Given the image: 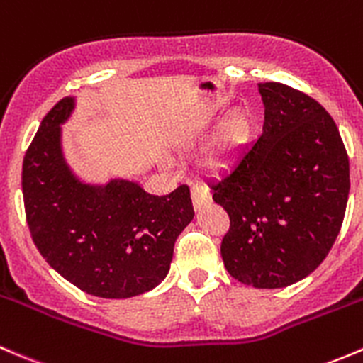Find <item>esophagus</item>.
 Wrapping results in <instances>:
<instances>
[{"label":"esophagus","instance_id":"obj_1","mask_svg":"<svg viewBox=\"0 0 363 363\" xmlns=\"http://www.w3.org/2000/svg\"><path fill=\"white\" fill-rule=\"evenodd\" d=\"M209 201H211V196H209L206 186H203V185H199V183H196V185L192 186V203H194V208L201 209V208L204 206V204H208Z\"/></svg>","mask_w":363,"mask_h":363}]
</instances>
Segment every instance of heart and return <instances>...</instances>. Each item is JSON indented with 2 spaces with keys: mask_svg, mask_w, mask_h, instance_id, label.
Returning a JSON list of instances; mask_svg holds the SVG:
<instances>
[{
  "mask_svg": "<svg viewBox=\"0 0 363 363\" xmlns=\"http://www.w3.org/2000/svg\"><path fill=\"white\" fill-rule=\"evenodd\" d=\"M250 130H252V122H250L248 113L242 110L233 111L220 125L211 155L213 166H225L245 147V143L250 138Z\"/></svg>",
  "mask_w": 363,
  "mask_h": 363,
  "instance_id": "heart-1",
  "label": "heart"
}]
</instances>
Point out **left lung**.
<instances>
[{
	"mask_svg": "<svg viewBox=\"0 0 363 363\" xmlns=\"http://www.w3.org/2000/svg\"><path fill=\"white\" fill-rule=\"evenodd\" d=\"M259 92L262 134L211 189L230 218L220 248L229 274L255 289H283L330 252L348 203L350 160L318 101L278 82L259 84Z\"/></svg>",
	"mask_w": 363,
	"mask_h": 363,
	"instance_id": "left-lung-1",
	"label": "left lung"
}]
</instances>
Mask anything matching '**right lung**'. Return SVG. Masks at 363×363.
I'll use <instances>...</instances> for the list:
<instances>
[{
  "mask_svg": "<svg viewBox=\"0 0 363 363\" xmlns=\"http://www.w3.org/2000/svg\"><path fill=\"white\" fill-rule=\"evenodd\" d=\"M74 98L42 121L22 164L31 238L42 257L85 294L129 298L155 289L169 271L174 241L192 222L190 189L152 196L138 182H82L62 154L61 125Z\"/></svg>",
  "mask_w": 363,
  "mask_h": 363,
  "instance_id": "right-lung-1",
  "label": "right lung"
}]
</instances>
